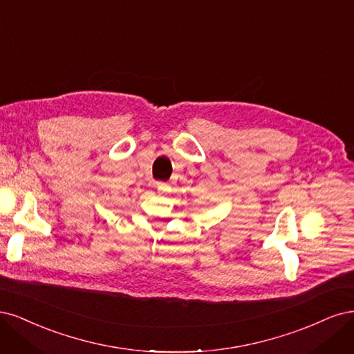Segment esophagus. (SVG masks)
<instances>
[{
	"label": "esophagus",
	"instance_id": "1",
	"mask_svg": "<svg viewBox=\"0 0 354 354\" xmlns=\"http://www.w3.org/2000/svg\"><path fill=\"white\" fill-rule=\"evenodd\" d=\"M157 191L160 194H167L170 191V187L166 182H157Z\"/></svg>",
	"mask_w": 354,
	"mask_h": 354
}]
</instances>
